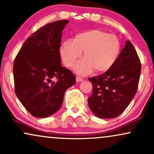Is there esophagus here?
Masks as SVG:
<instances>
[{
	"instance_id": "34e87169",
	"label": "esophagus",
	"mask_w": 154,
	"mask_h": 154,
	"mask_svg": "<svg viewBox=\"0 0 154 154\" xmlns=\"http://www.w3.org/2000/svg\"><path fill=\"white\" fill-rule=\"evenodd\" d=\"M75 79H76V82H78V83H79V82L83 81V79H82V78H81V77L77 76L76 78H75Z\"/></svg>"
}]
</instances>
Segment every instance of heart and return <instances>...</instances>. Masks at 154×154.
I'll return each mask as SVG.
<instances>
[{"mask_svg":"<svg viewBox=\"0 0 154 154\" xmlns=\"http://www.w3.org/2000/svg\"><path fill=\"white\" fill-rule=\"evenodd\" d=\"M83 51L84 58L74 66L77 74L85 75L95 69L103 72L111 69L117 61L120 43L116 36L94 29L79 34L73 40L67 39L61 45L60 54L63 63L72 67Z\"/></svg>","mask_w":154,"mask_h":154,"instance_id":"obj_1","label":"heart"}]
</instances>
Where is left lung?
<instances>
[{
    "mask_svg": "<svg viewBox=\"0 0 154 154\" xmlns=\"http://www.w3.org/2000/svg\"><path fill=\"white\" fill-rule=\"evenodd\" d=\"M140 74V60L127 40L113 66L88 79L93 83V93L88 99L92 112L102 119L119 116L134 97Z\"/></svg>",
    "mask_w": 154,
    "mask_h": 154,
    "instance_id": "8db88e82",
    "label": "left lung"
}]
</instances>
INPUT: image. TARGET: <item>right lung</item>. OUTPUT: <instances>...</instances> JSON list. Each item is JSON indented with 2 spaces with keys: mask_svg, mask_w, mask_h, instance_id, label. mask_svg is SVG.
Wrapping results in <instances>:
<instances>
[{
  "mask_svg": "<svg viewBox=\"0 0 154 154\" xmlns=\"http://www.w3.org/2000/svg\"><path fill=\"white\" fill-rule=\"evenodd\" d=\"M68 23L61 20L38 29L26 39L14 61L15 93L34 117H47L57 112L66 91L75 83V75L61 66L59 52Z\"/></svg>",
  "mask_w": 154,
  "mask_h": 154,
  "instance_id": "1",
  "label": "right lung"
}]
</instances>
